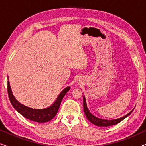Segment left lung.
<instances>
[{"mask_svg": "<svg viewBox=\"0 0 146 146\" xmlns=\"http://www.w3.org/2000/svg\"><path fill=\"white\" fill-rule=\"evenodd\" d=\"M83 106H84V110L85 115L86 116L87 119H88L91 123H92L93 124L97 125V126H100V127H107V126H110V125L117 124V123L122 121L123 119H124L125 117H127L128 115H130L131 113L132 112L133 110H134V108H133L130 112L124 115V116L119 117V118L114 119H104L99 118V117H96L95 115L92 114L87 107L86 101L84 96H83Z\"/></svg>", "mask_w": 146, "mask_h": 146, "instance_id": "8db88e82", "label": "left lung"}]
</instances>
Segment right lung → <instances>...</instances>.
<instances>
[{
	"instance_id": "1",
	"label": "right lung",
	"mask_w": 146,
	"mask_h": 146,
	"mask_svg": "<svg viewBox=\"0 0 146 146\" xmlns=\"http://www.w3.org/2000/svg\"><path fill=\"white\" fill-rule=\"evenodd\" d=\"M70 86H67L60 93L54 102L50 106L44 109H33L20 103L14 96L9 81H8V94L11 104L18 112L30 120L39 123H45L52 119L56 115L64 96L69 91Z\"/></svg>"
}]
</instances>
